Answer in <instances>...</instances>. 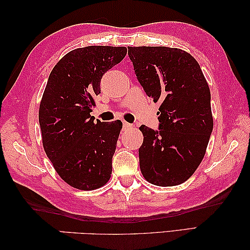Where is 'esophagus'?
<instances>
[{
	"mask_svg": "<svg viewBox=\"0 0 250 250\" xmlns=\"http://www.w3.org/2000/svg\"><path fill=\"white\" fill-rule=\"evenodd\" d=\"M123 128H124V129H129V128H133V125L130 124V123H127V122L123 121Z\"/></svg>",
	"mask_w": 250,
	"mask_h": 250,
	"instance_id": "1",
	"label": "esophagus"
}]
</instances>
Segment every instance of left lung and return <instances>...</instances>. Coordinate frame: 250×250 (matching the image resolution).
<instances>
[{"label": "left lung", "instance_id": "left-lung-1", "mask_svg": "<svg viewBox=\"0 0 250 250\" xmlns=\"http://www.w3.org/2000/svg\"><path fill=\"white\" fill-rule=\"evenodd\" d=\"M135 74L158 108V130L142 125L140 167L156 186L186 182L205 156L214 126L210 91L189 53L166 46H128Z\"/></svg>", "mask_w": 250, "mask_h": 250}]
</instances>
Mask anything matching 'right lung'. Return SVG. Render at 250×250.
Returning a JSON list of instances; mask_svg holds the SVG:
<instances>
[{
    "instance_id": "obj_1",
    "label": "right lung",
    "mask_w": 250,
    "mask_h": 250,
    "mask_svg": "<svg viewBox=\"0 0 250 250\" xmlns=\"http://www.w3.org/2000/svg\"><path fill=\"white\" fill-rule=\"evenodd\" d=\"M126 47L86 46L68 52L52 69L40 104L45 153L69 186L93 190L112 174L122 122L91 116L101 80L124 59Z\"/></svg>"
}]
</instances>
